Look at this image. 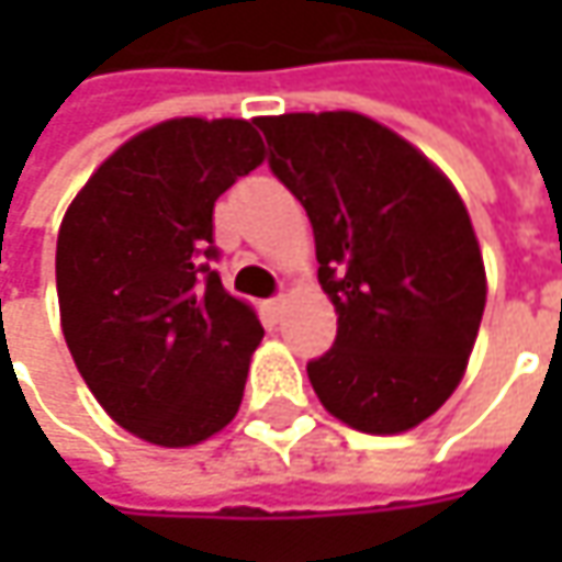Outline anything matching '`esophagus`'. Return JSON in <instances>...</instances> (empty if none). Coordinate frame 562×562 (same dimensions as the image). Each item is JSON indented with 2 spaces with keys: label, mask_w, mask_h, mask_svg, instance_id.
Returning a JSON list of instances; mask_svg holds the SVG:
<instances>
[{
  "label": "esophagus",
  "mask_w": 562,
  "mask_h": 562,
  "mask_svg": "<svg viewBox=\"0 0 562 562\" xmlns=\"http://www.w3.org/2000/svg\"><path fill=\"white\" fill-rule=\"evenodd\" d=\"M284 303H288V296H284V293H278V296H271V300H269V310H271V313H278V310H281Z\"/></svg>",
  "instance_id": "34e87169"
}]
</instances>
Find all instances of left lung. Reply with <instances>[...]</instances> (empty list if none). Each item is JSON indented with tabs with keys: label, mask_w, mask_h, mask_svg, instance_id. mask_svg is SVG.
Wrapping results in <instances>:
<instances>
[{
	"label": "left lung",
	"mask_w": 562,
	"mask_h": 562,
	"mask_svg": "<svg viewBox=\"0 0 562 562\" xmlns=\"http://www.w3.org/2000/svg\"><path fill=\"white\" fill-rule=\"evenodd\" d=\"M303 203L337 337L306 366L322 406L366 435L409 431L465 372L485 262L460 193L413 143L357 112L256 121Z\"/></svg>",
	"instance_id": "1"
}]
</instances>
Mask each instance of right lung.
<instances>
[{"instance_id": "add662e5", "label": "right lung", "mask_w": 562, "mask_h": 562, "mask_svg": "<svg viewBox=\"0 0 562 562\" xmlns=\"http://www.w3.org/2000/svg\"><path fill=\"white\" fill-rule=\"evenodd\" d=\"M262 159L252 121H162L99 165L61 218L68 350L102 409L143 441L190 447L240 409L262 325L209 269L212 209Z\"/></svg>"}]
</instances>
